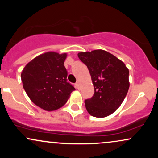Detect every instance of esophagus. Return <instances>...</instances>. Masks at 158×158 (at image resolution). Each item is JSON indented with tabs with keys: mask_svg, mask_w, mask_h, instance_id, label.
<instances>
[{
	"mask_svg": "<svg viewBox=\"0 0 158 158\" xmlns=\"http://www.w3.org/2000/svg\"><path fill=\"white\" fill-rule=\"evenodd\" d=\"M75 85L77 89H79V88H80V82H79V81H77V83H76Z\"/></svg>",
	"mask_w": 158,
	"mask_h": 158,
	"instance_id": "obj_1",
	"label": "esophagus"
}]
</instances>
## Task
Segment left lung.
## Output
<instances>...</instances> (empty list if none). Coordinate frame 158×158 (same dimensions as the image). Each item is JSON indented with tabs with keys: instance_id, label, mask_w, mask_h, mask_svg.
Instances as JSON below:
<instances>
[{
	"instance_id": "8db88e82",
	"label": "left lung",
	"mask_w": 158,
	"mask_h": 158,
	"mask_svg": "<svg viewBox=\"0 0 158 158\" xmlns=\"http://www.w3.org/2000/svg\"><path fill=\"white\" fill-rule=\"evenodd\" d=\"M78 57L88 67L94 88L93 97L85 101V108L93 117H108L121 106L128 93L129 70L106 50L80 52Z\"/></svg>"
}]
</instances>
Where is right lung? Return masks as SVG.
<instances>
[{"instance_id":"obj_1","label":"right lung","mask_w":158,"mask_h":158,"mask_svg":"<svg viewBox=\"0 0 158 158\" xmlns=\"http://www.w3.org/2000/svg\"><path fill=\"white\" fill-rule=\"evenodd\" d=\"M67 53L47 52L36 56L21 72L23 88L30 100L47 111L56 110L68 102L73 86L67 81L64 62Z\"/></svg>"}]
</instances>
